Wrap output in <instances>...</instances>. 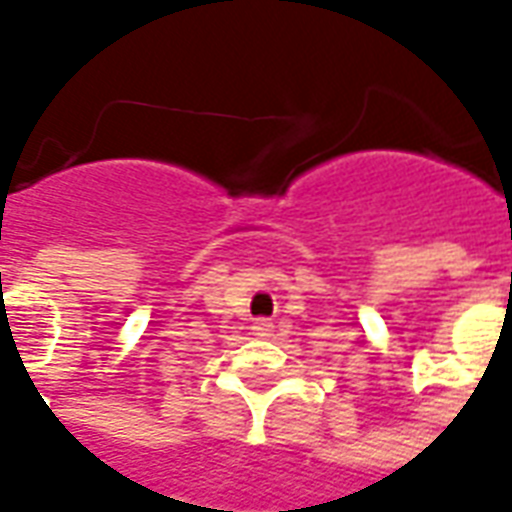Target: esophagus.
Returning a JSON list of instances; mask_svg holds the SVG:
<instances>
[{"instance_id":"34e87169","label":"esophagus","mask_w":512,"mask_h":512,"mask_svg":"<svg viewBox=\"0 0 512 512\" xmlns=\"http://www.w3.org/2000/svg\"><path fill=\"white\" fill-rule=\"evenodd\" d=\"M252 329H255L257 337H268V334L274 332V326H271V321H257L255 326H252Z\"/></svg>"}]
</instances>
